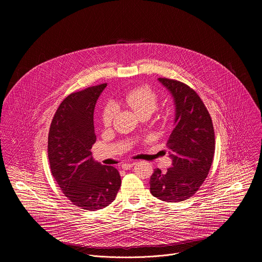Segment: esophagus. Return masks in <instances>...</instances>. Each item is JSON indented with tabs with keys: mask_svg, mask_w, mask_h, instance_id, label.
<instances>
[{
	"mask_svg": "<svg viewBox=\"0 0 262 262\" xmlns=\"http://www.w3.org/2000/svg\"><path fill=\"white\" fill-rule=\"evenodd\" d=\"M135 165H136V163H123V164L121 165V168H122L123 170H129V169L133 168Z\"/></svg>",
	"mask_w": 262,
	"mask_h": 262,
	"instance_id": "34e87169",
	"label": "esophagus"
}]
</instances>
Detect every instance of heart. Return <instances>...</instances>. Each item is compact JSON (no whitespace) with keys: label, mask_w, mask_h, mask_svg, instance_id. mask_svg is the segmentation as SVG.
Wrapping results in <instances>:
<instances>
[{"label":"heart","mask_w":262,"mask_h":262,"mask_svg":"<svg viewBox=\"0 0 262 262\" xmlns=\"http://www.w3.org/2000/svg\"><path fill=\"white\" fill-rule=\"evenodd\" d=\"M125 101L139 116L151 115L159 105L158 95L148 87H137L129 90L125 95ZM114 115V105H106L102 112V123L104 125H110Z\"/></svg>","instance_id":"heart-1"}]
</instances>
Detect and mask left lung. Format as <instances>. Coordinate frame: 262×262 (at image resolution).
Returning a JSON list of instances; mask_svg holds the SVG:
<instances>
[{"label": "left lung", "mask_w": 262, "mask_h": 262, "mask_svg": "<svg viewBox=\"0 0 262 262\" xmlns=\"http://www.w3.org/2000/svg\"><path fill=\"white\" fill-rule=\"evenodd\" d=\"M175 106L174 128L167 142L172 166L163 173L156 169L150 192L160 200L179 202L193 196L212 164L214 133L211 118L199 95L181 82L160 78Z\"/></svg>", "instance_id": "8db88e82"}]
</instances>
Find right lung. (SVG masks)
<instances>
[{"label":"right lung","instance_id":"1","mask_svg":"<svg viewBox=\"0 0 262 262\" xmlns=\"http://www.w3.org/2000/svg\"><path fill=\"white\" fill-rule=\"evenodd\" d=\"M106 84L68 95L53 118L48 154L52 174L64 195L83 209L97 210L113 202L121 178L113 166L94 161V108Z\"/></svg>","mask_w":262,"mask_h":262}]
</instances>
